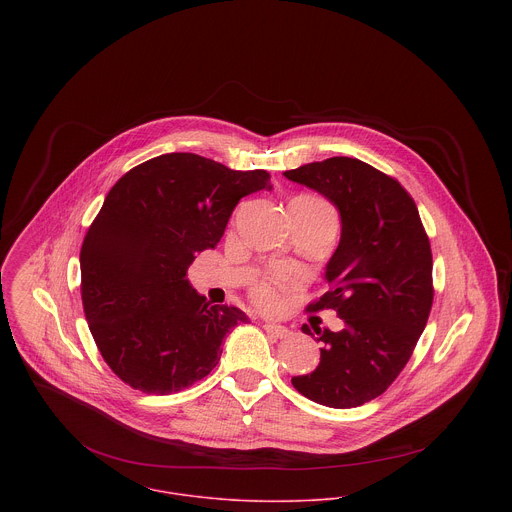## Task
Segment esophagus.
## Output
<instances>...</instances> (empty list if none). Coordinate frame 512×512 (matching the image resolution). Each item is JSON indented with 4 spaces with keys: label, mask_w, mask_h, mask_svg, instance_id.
Masks as SVG:
<instances>
[{
    "label": "esophagus",
    "mask_w": 512,
    "mask_h": 512,
    "mask_svg": "<svg viewBox=\"0 0 512 512\" xmlns=\"http://www.w3.org/2000/svg\"><path fill=\"white\" fill-rule=\"evenodd\" d=\"M264 329H266L272 337H278V339H286V337H290V335H292V331H290L288 327H284V325H276V323H266V325H264Z\"/></svg>",
    "instance_id": "1"
}]
</instances>
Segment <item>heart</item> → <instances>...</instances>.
Wrapping results in <instances>:
<instances>
[{
  "instance_id": "heart-1",
  "label": "heart",
  "mask_w": 512,
  "mask_h": 512,
  "mask_svg": "<svg viewBox=\"0 0 512 512\" xmlns=\"http://www.w3.org/2000/svg\"><path fill=\"white\" fill-rule=\"evenodd\" d=\"M295 201H301L305 207H309L315 215H321V217H327V219L337 220V213L335 209L319 199V197H311V195H301V197H295ZM299 284V280L295 276L290 274H278V276H272V278H264L260 282H256L252 286V299L254 303L264 309V311H270V313H276L280 309H284L286 305V293L290 292L292 288H295Z\"/></svg>"
}]
</instances>
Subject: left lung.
<instances>
[{
	"label": "left lung",
	"mask_w": 512,
	"mask_h": 512,
	"mask_svg": "<svg viewBox=\"0 0 512 512\" xmlns=\"http://www.w3.org/2000/svg\"><path fill=\"white\" fill-rule=\"evenodd\" d=\"M327 197L341 240L325 278L329 292L307 311L335 309L345 329H319L321 361L293 388L329 408L380 396L410 361L434 303L432 248L410 193L361 159L329 157L284 173ZM303 333L313 335L307 325Z\"/></svg>",
	"instance_id": "1"
}]
</instances>
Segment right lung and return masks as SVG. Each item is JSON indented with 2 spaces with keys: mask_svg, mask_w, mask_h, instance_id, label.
<instances>
[{
  "mask_svg": "<svg viewBox=\"0 0 512 512\" xmlns=\"http://www.w3.org/2000/svg\"><path fill=\"white\" fill-rule=\"evenodd\" d=\"M272 189L264 169L232 171L195 153H165L116 181L80 248V295L94 343L134 390L173 394L219 365L244 311L211 305L185 280L219 244L238 201Z\"/></svg>",
  "mask_w": 512,
  "mask_h": 512,
  "instance_id": "add662e5",
  "label": "right lung"
}]
</instances>
